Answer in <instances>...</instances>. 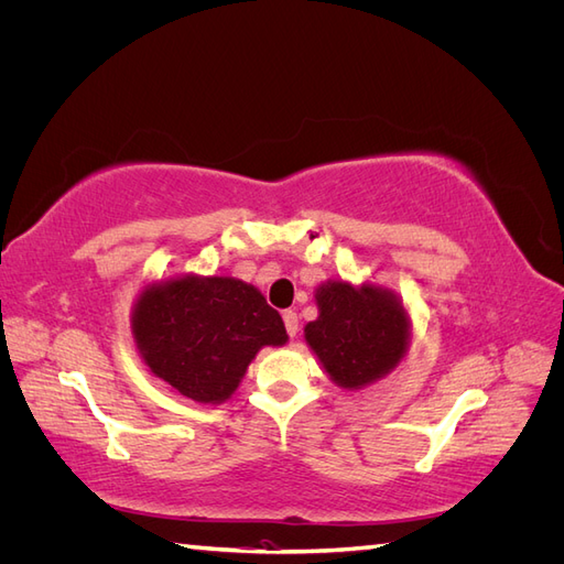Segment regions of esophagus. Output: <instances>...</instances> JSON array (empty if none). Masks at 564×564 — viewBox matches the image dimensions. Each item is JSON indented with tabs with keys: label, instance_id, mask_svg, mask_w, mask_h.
Listing matches in <instances>:
<instances>
[{
	"label": "esophagus",
	"instance_id": "34e87169",
	"mask_svg": "<svg viewBox=\"0 0 564 564\" xmlns=\"http://www.w3.org/2000/svg\"><path fill=\"white\" fill-rule=\"evenodd\" d=\"M282 319H284V327H286V334L294 338V336L299 334V315H296L294 311H284Z\"/></svg>",
	"mask_w": 564,
	"mask_h": 564
}]
</instances>
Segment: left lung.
<instances>
[{"label": "left lung", "mask_w": 564, "mask_h": 564, "mask_svg": "<svg viewBox=\"0 0 564 564\" xmlns=\"http://www.w3.org/2000/svg\"><path fill=\"white\" fill-rule=\"evenodd\" d=\"M317 319L303 338L327 377L360 390L395 371L412 340V317L402 299L369 280H327L315 289Z\"/></svg>", "instance_id": "obj_1"}]
</instances>
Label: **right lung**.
Masks as SVG:
<instances>
[{
  "mask_svg": "<svg viewBox=\"0 0 564 564\" xmlns=\"http://www.w3.org/2000/svg\"><path fill=\"white\" fill-rule=\"evenodd\" d=\"M131 336L152 377L199 404L230 400L256 352L289 340L253 284L197 272L145 284L131 308Z\"/></svg>",
  "mask_w": 564,
  "mask_h": 564,
  "instance_id": "add662e5",
  "label": "right lung"
}]
</instances>
